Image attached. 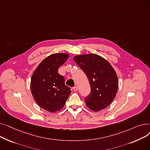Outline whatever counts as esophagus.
<instances>
[{
    "mask_svg": "<svg viewBox=\"0 0 150 150\" xmlns=\"http://www.w3.org/2000/svg\"><path fill=\"white\" fill-rule=\"evenodd\" d=\"M73 90H74V91H77V86H74V87L73 88Z\"/></svg>",
    "mask_w": 150,
    "mask_h": 150,
    "instance_id": "1",
    "label": "esophagus"
}]
</instances>
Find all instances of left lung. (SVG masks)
<instances>
[{
  "mask_svg": "<svg viewBox=\"0 0 150 150\" xmlns=\"http://www.w3.org/2000/svg\"><path fill=\"white\" fill-rule=\"evenodd\" d=\"M74 60L89 80L91 91L85 98L87 107L94 111L108 107L118 88V79L113 68L107 60L95 54L76 56Z\"/></svg>",
  "mask_w": 150,
  "mask_h": 150,
  "instance_id": "obj_1",
  "label": "left lung"
}]
</instances>
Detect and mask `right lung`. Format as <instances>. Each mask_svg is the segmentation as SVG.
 I'll return each instance as SVG.
<instances>
[{"label": "right lung", "instance_id": "1", "mask_svg": "<svg viewBox=\"0 0 150 150\" xmlns=\"http://www.w3.org/2000/svg\"><path fill=\"white\" fill-rule=\"evenodd\" d=\"M68 57L65 53L49 56L35 69L31 79V91L35 101L51 112L62 108L71 93L65 84L64 77L58 73L59 68Z\"/></svg>", "mask_w": 150, "mask_h": 150}]
</instances>
